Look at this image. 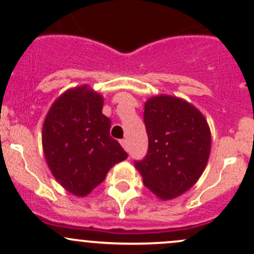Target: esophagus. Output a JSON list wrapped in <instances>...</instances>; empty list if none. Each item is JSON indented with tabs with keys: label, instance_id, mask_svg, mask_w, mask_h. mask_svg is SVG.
Returning a JSON list of instances; mask_svg holds the SVG:
<instances>
[{
	"label": "esophagus",
	"instance_id": "1",
	"mask_svg": "<svg viewBox=\"0 0 254 254\" xmlns=\"http://www.w3.org/2000/svg\"><path fill=\"white\" fill-rule=\"evenodd\" d=\"M120 145L123 146V148H124L125 151H129V146H127V140H122V141H120Z\"/></svg>",
	"mask_w": 254,
	"mask_h": 254
}]
</instances>
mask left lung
<instances>
[{
  "mask_svg": "<svg viewBox=\"0 0 254 254\" xmlns=\"http://www.w3.org/2000/svg\"><path fill=\"white\" fill-rule=\"evenodd\" d=\"M148 152L135 162L143 184L162 201L190 190L209 159V125L193 105L183 98L158 95L148 98L143 113Z\"/></svg>",
  "mask_w": 254,
  "mask_h": 254,
  "instance_id": "left-lung-1",
  "label": "left lung"
}]
</instances>
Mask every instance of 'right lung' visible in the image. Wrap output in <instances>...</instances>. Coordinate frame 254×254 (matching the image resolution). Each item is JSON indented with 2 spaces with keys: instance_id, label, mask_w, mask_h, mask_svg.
Segmentation results:
<instances>
[{
  "instance_id": "right-lung-1",
  "label": "right lung",
  "mask_w": 254,
  "mask_h": 254,
  "mask_svg": "<svg viewBox=\"0 0 254 254\" xmlns=\"http://www.w3.org/2000/svg\"><path fill=\"white\" fill-rule=\"evenodd\" d=\"M102 107L103 96L81 85L63 92L45 118L42 148L47 165L74 196H87L113 165L127 158L109 135L111 119L102 113Z\"/></svg>"
}]
</instances>
